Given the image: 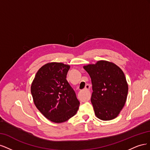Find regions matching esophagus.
I'll use <instances>...</instances> for the list:
<instances>
[{"label":"esophagus","instance_id":"1","mask_svg":"<svg viewBox=\"0 0 150 150\" xmlns=\"http://www.w3.org/2000/svg\"><path fill=\"white\" fill-rule=\"evenodd\" d=\"M89 84H86L85 86L84 89L83 90V91H85V92L87 93H86V98H85L86 100H88V99H89V98H90V94L89 93Z\"/></svg>","mask_w":150,"mask_h":150}]
</instances>
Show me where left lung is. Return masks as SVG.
I'll list each match as a JSON object with an SVG mask.
<instances>
[{
  "label": "left lung",
  "mask_w": 150,
  "mask_h": 150,
  "mask_svg": "<svg viewBox=\"0 0 150 150\" xmlns=\"http://www.w3.org/2000/svg\"><path fill=\"white\" fill-rule=\"evenodd\" d=\"M91 79L93 93L91 101L99 119L113 120L124 107L128 86L124 72L112 62L99 61L84 66Z\"/></svg>",
  "instance_id": "1"
}]
</instances>
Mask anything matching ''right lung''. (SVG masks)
<instances>
[{
    "label": "right lung",
    "instance_id": "right-lung-1",
    "mask_svg": "<svg viewBox=\"0 0 150 150\" xmlns=\"http://www.w3.org/2000/svg\"><path fill=\"white\" fill-rule=\"evenodd\" d=\"M70 66L51 62L39 69L31 84V94L39 111L56 123L74 116L79 106L74 89L66 80Z\"/></svg>",
    "mask_w": 150,
    "mask_h": 150
}]
</instances>
